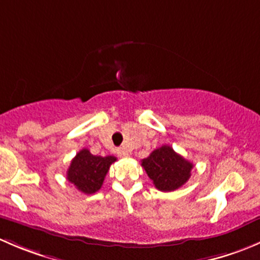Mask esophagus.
I'll return each mask as SVG.
<instances>
[{"mask_svg":"<svg viewBox=\"0 0 260 260\" xmlns=\"http://www.w3.org/2000/svg\"><path fill=\"white\" fill-rule=\"evenodd\" d=\"M117 154L120 157V158H125V157H128V152L125 151L124 148H118Z\"/></svg>","mask_w":260,"mask_h":260,"instance_id":"esophagus-1","label":"esophagus"}]
</instances>
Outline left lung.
Masks as SVG:
<instances>
[{
    "label": "left lung",
    "mask_w": 260,
    "mask_h": 260,
    "mask_svg": "<svg viewBox=\"0 0 260 260\" xmlns=\"http://www.w3.org/2000/svg\"><path fill=\"white\" fill-rule=\"evenodd\" d=\"M142 167L156 188L170 192L187 182L193 165L176 153L172 147L162 146L142 159Z\"/></svg>",
    "instance_id": "1"
}]
</instances>
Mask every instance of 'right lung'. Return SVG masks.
I'll list each match as a JSON object with an SVG mask.
<instances>
[{
	"instance_id": "1",
	"label": "right lung",
	"mask_w": 260,
	"mask_h": 260,
	"mask_svg": "<svg viewBox=\"0 0 260 260\" xmlns=\"http://www.w3.org/2000/svg\"><path fill=\"white\" fill-rule=\"evenodd\" d=\"M115 161L114 156H94L89 149L83 148L73 158L67 179L81 192L90 195L102 187L109 167Z\"/></svg>"
}]
</instances>
